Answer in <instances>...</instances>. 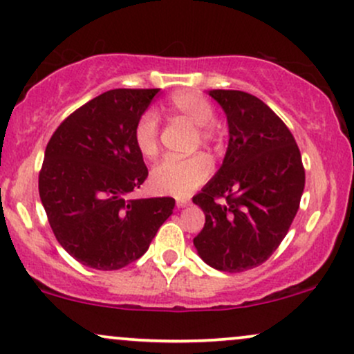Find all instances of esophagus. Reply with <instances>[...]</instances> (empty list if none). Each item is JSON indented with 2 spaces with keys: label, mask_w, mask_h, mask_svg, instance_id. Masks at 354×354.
I'll return each instance as SVG.
<instances>
[{
  "label": "esophagus",
  "mask_w": 354,
  "mask_h": 354,
  "mask_svg": "<svg viewBox=\"0 0 354 354\" xmlns=\"http://www.w3.org/2000/svg\"><path fill=\"white\" fill-rule=\"evenodd\" d=\"M189 205L188 200H183V198H180V200H176V208L181 209V208H186V206Z\"/></svg>",
  "instance_id": "obj_1"
}]
</instances>
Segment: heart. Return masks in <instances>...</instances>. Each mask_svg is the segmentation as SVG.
Segmentation results:
<instances>
[{"label": "heart", "instance_id": "heart-1", "mask_svg": "<svg viewBox=\"0 0 354 354\" xmlns=\"http://www.w3.org/2000/svg\"><path fill=\"white\" fill-rule=\"evenodd\" d=\"M169 109L198 129L201 143L213 145L219 140L214 120V108L208 100L193 91L174 93L169 98ZM133 143L143 158L153 160L160 153V116L154 109H146L133 128ZM213 165L205 154L188 158H166L151 169L149 186L158 194L186 196L209 178Z\"/></svg>", "mask_w": 354, "mask_h": 354}]
</instances>
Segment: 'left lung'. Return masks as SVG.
Here are the masks:
<instances>
[{
    "instance_id": "left-lung-1",
    "label": "left lung",
    "mask_w": 354,
    "mask_h": 354,
    "mask_svg": "<svg viewBox=\"0 0 354 354\" xmlns=\"http://www.w3.org/2000/svg\"><path fill=\"white\" fill-rule=\"evenodd\" d=\"M209 96L225 109L230 143L221 168L193 196L206 219L193 243L206 265L239 273L263 265L286 236L304 168L288 126L261 100L238 89H211Z\"/></svg>"
}]
</instances>
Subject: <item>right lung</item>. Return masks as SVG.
I'll return each mask as SVG.
<instances>
[{
  "label": "right lung",
  "instance_id": "1",
  "mask_svg": "<svg viewBox=\"0 0 354 354\" xmlns=\"http://www.w3.org/2000/svg\"><path fill=\"white\" fill-rule=\"evenodd\" d=\"M158 91L109 89L73 111L46 146L39 198L58 243L81 265L111 271L136 261L171 216L173 198H129L148 178L133 128Z\"/></svg>",
  "mask_w": 354,
  "mask_h": 354
}]
</instances>
